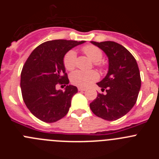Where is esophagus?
<instances>
[{"mask_svg": "<svg viewBox=\"0 0 159 159\" xmlns=\"http://www.w3.org/2000/svg\"><path fill=\"white\" fill-rule=\"evenodd\" d=\"M78 90H79V91H82V92H83V91H85L86 89H85L84 88H81V87H79Z\"/></svg>", "mask_w": 159, "mask_h": 159, "instance_id": "1", "label": "esophagus"}]
</instances>
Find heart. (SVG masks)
I'll list each match as a JSON object with an SVG mask.
<instances>
[{"label": "heart", "mask_w": 159, "mask_h": 159, "mask_svg": "<svg viewBox=\"0 0 159 159\" xmlns=\"http://www.w3.org/2000/svg\"><path fill=\"white\" fill-rule=\"evenodd\" d=\"M83 51L92 62L95 63L96 65H99V61L102 58V52L99 48L94 45H86L83 48ZM75 62H76V52L74 50H71L65 55L64 58V67L68 71H72L75 67ZM98 79H99V75L95 71H88V72L75 71L70 76L71 82L74 85L81 88L90 86Z\"/></svg>", "instance_id": "1"}]
</instances>
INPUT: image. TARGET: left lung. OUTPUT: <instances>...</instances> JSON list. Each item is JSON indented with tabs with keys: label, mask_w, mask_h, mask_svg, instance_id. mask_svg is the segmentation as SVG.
I'll return each instance as SVG.
<instances>
[{
	"label": "left lung",
	"mask_w": 159,
	"mask_h": 159,
	"mask_svg": "<svg viewBox=\"0 0 159 159\" xmlns=\"http://www.w3.org/2000/svg\"><path fill=\"white\" fill-rule=\"evenodd\" d=\"M108 58L106 76L97 83L102 92L90 103L95 116L113 121L124 116L135 104L141 88V78L134 57L126 48L114 41H91Z\"/></svg>",
	"instance_id": "1"
}]
</instances>
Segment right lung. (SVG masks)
<instances>
[{
    "instance_id": "1",
    "label": "right lung",
    "mask_w": 159,
    "mask_h": 159,
    "mask_svg": "<svg viewBox=\"0 0 159 159\" xmlns=\"http://www.w3.org/2000/svg\"><path fill=\"white\" fill-rule=\"evenodd\" d=\"M84 42L49 40L36 47L26 60L20 75L22 97L31 113L41 121L55 123L69 111L78 89L67 85L64 58L69 50ZM57 84L67 85L64 92L56 90Z\"/></svg>"
}]
</instances>
